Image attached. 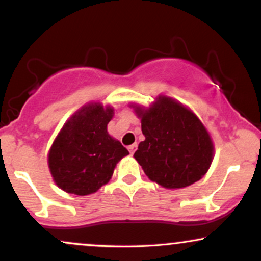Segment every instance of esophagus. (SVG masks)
<instances>
[{"label":"esophagus","instance_id":"1","mask_svg":"<svg viewBox=\"0 0 261 261\" xmlns=\"http://www.w3.org/2000/svg\"><path fill=\"white\" fill-rule=\"evenodd\" d=\"M136 148H137V145H136V143H134V145L128 146V147H127L128 152H130V154H134V152L136 151Z\"/></svg>","mask_w":261,"mask_h":261}]
</instances>
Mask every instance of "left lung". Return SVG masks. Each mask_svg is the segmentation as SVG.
Wrapping results in <instances>:
<instances>
[{
	"label": "left lung",
	"instance_id": "obj_1",
	"mask_svg": "<svg viewBox=\"0 0 261 261\" xmlns=\"http://www.w3.org/2000/svg\"><path fill=\"white\" fill-rule=\"evenodd\" d=\"M135 112L145 141L134 157L152 181L181 189L206 174L214 158V143L195 114L166 95H160L148 109L135 107Z\"/></svg>",
	"mask_w": 261,
	"mask_h": 261
}]
</instances>
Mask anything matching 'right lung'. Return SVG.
<instances>
[{
	"label": "right lung",
	"instance_id": "1",
	"mask_svg": "<svg viewBox=\"0 0 261 261\" xmlns=\"http://www.w3.org/2000/svg\"><path fill=\"white\" fill-rule=\"evenodd\" d=\"M112 107H82L64 125L50 148L47 163L60 189L74 195L95 193L112 178L116 163L128 151L107 131Z\"/></svg>",
	"mask_w": 261,
	"mask_h": 261
}]
</instances>
